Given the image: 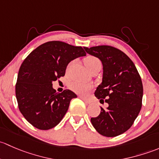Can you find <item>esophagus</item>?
Instances as JSON below:
<instances>
[{"label":"esophagus","mask_w":159,"mask_h":159,"mask_svg":"<svg viewBox=\"0 0 159 159\" xmlns=\"http://www.w3.org/2000/svg\"><path fill=\"white\" fill-rule=\"evenodd\" d=\"M80 99H82V100H83L85 102H86V104H90L91 103V101L89 100V99H86V98H85V97H83V96H80Z\"/></svg>","instance_id":"esophagus-1"}]
</instances>
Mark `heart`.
I'll use <instances>...</instances> for the list:
<instances>
[{
  "label": "heart",
  "instance_id": "b5f03b06",
  "mask_svg": "<svg viewBox=\"0 0 159 159\" xmlns=\"http://www.w3.org/2000/svg\"><path fill=\"white\" fill-rule=\"evenodd\" d=\"M84 63L89 70L94 66L101 65L99 58L94 56H87L84 58ZM93 86L91 83H82L79 81H73L70 83V88L75 93L80 95H86L89 91L93 89Z\"/></svg>",
  "mask_w": 159,
  "mask_h": 159
}]
</instances>
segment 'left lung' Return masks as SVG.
<instances>
[{"label":"left lung","mask_w":159,"mask_h":159,"mask_svg":"<svg viewBox=\"0 0 159 159\" xmlns=\"http://www.w3.org/2000/svg\"><path fill=\"white\" fill-rule=\"evenodd\" d=\"M86 53L102 63V82L95 96L109 104L101 107L100 114L91 118L96 130L106 137H115L126 132L142 108L143 86L138 70L131 59L111 46L84 47Z\"/></svg>","instance_id":"obj_1"}]
</instances>
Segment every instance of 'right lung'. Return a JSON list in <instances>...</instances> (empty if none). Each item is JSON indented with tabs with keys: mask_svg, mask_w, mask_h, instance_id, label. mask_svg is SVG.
Segmentation results:
<instances>
[{
	"mask_svg": "<svg viewBox=\"0 0 159 159\" xmlns=\"http://www.w3.org/2000/svg\"><path fill=\"white\" fill-rule=\"evenodd\" d=\"M86 55L81 47L49 41L24 60L16 83V98L20 111L33 126L48 130L60 123L71 99L77 96L70 89L57 93L52 83L64 76L70 61Z\"/></svg>",
	"mask_w": 159,
	"mask_h": 159,
	"instance_id": "right-lung-1",
	"label": "right lung"
}]
</instances>
